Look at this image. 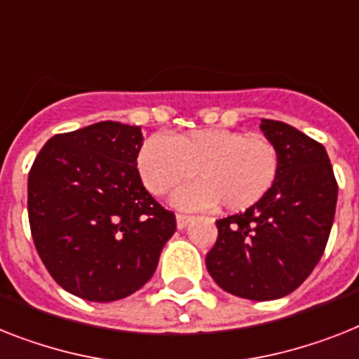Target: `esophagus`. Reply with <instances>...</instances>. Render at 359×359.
I'll use <instances>...</instances> for the list:
<instances>
[{
    "label": "esophagus",
    "mask_w": 359,
    "mask_h": 359,
    "mask_svg": "<svg viewBox=\"0 0 359 359\" xmlns=\"http://www.w3.org/2000/svg\"><path fill=\"white\" fill-rule=\"evenodd\" d=\"M191 216H187V215H177L176 216V224H177V229H185L189 224H191Z\"/></svg>",
    "instance_id": "obj_1"
}]
</instances>
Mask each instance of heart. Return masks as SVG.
Returning <instances> with one entry per match:
<instances>
[{"mask_svg":"<svg viewBox=\"0 0 359 359\" xmlns=\"http://www.w3.org/2000/svg\"><path fill=\"white\" fill-rule=\"evenodd\" d=\"M148 191L163 196L198 174L201 182L174 192L180 209H207L218 201L229 212L257 205L271 191L279 174V152L264 135L226 128H203L168 139L148 137L137 158Z\"/></svg>","mask_w":359,"mask_h":359,"instance_id":"heart-1","label":"heart"}]
</instances>
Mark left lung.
Instances as JSON below:
<instances>
[{
	"instance_id": "obj_1",
	"label": "left lung",
	"mask_w": 359,
	"mask_h": 359,
	"mask_svg": "<svg viewBox=\"0 0 359 359\" xmlns=\"http://www.w3.org/2000/svg\"><path fill=\"white\" fill-rule=\"evenodd\" d=\"M279 152L271 191L245 212L216 222L207 271L227 293L273 301L306 280L323 257L336 215L337 183L321 143L290 124L262 119Z\"/></svg>"
}]
</instances>
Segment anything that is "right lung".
Here are the masks:
<instances>
[{
  "label": "right lung",
  "mask_w": 359,
  "mask_h": 359,
  "mask_svg": "<svg viewBox=\"0 0 359 359\" xmlns=\"http://www.w3.org/2000/svg\"><path fill=\"white\" fill-rule=\"evenodd\" d=\"M141 126L102 121L43 144L27 183L36 251L62 288L109 303L150 280L176 216L144 189Z\"/></svg>",
  "instance_id": "obj_1"
}]
</instances>
